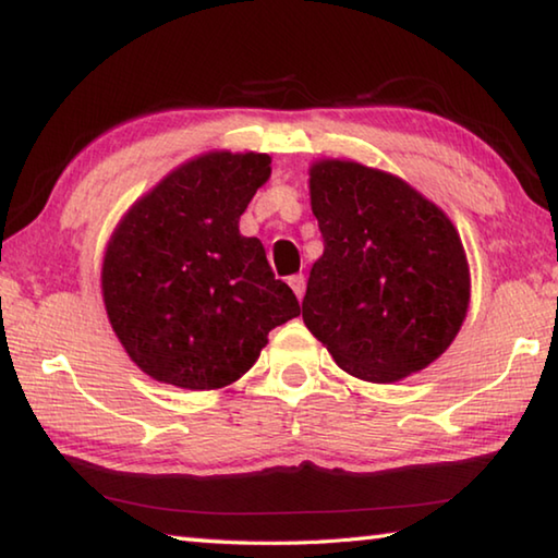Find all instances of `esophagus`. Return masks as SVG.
Segmentation results:
<instances>
[{
	"mask_svg": "<svg viewBox=\"0 0 558 558\" xmlns=\"http://www.w3.org/2000/svg\"><path fill=\"white\" fill-rule=\"evenodd\" d=\"M290 288L295 290V295H298V300L305 295V276H302V272H298V276H290Z\"/></svg>",
	"mask_w": 558,
	"mask_h": 558,
	"instance_id": "34e87169",
	"label": "esophagus"
}]
</instances>
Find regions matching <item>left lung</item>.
I'll return each instance as SVG.
<instances>
[{"mask_svg":"<svg viewBox=\"0 0 558 558\" xmlns=\"http://www.w3.org/2000/svg\"><path fill=\"white\" fill-rule=\"evenodd\" d=\"M310 204L325 241L302 300L310 332L356 379L426 369L470 305L456 226L403 179L347 159L310 167Z\"/></svg>","mask_w":558,"mask_h":558,"instance_id":"left-lung-1","label":"left lung"}]
</instances>
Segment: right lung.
Here are the masks:
<instances>
[{
    "label": "right lung",
    "mask_w": 558,
    "mask_h": 558,
    "mask_svg": "<svg viewBox=\"0 0 558 558\" xmlns=\"http://www.w3.org/2000/svg\"><path fill=\"white\" fill-rule=\"evenodd\" d=\"M268 177V155H202L118 223L102 300L120 344L153 379L192 391L229 386L256 364L270 329L300 315L263 243L239 231Z\"/></svg>",
    "instance_id": "1"
}]
</instances>
